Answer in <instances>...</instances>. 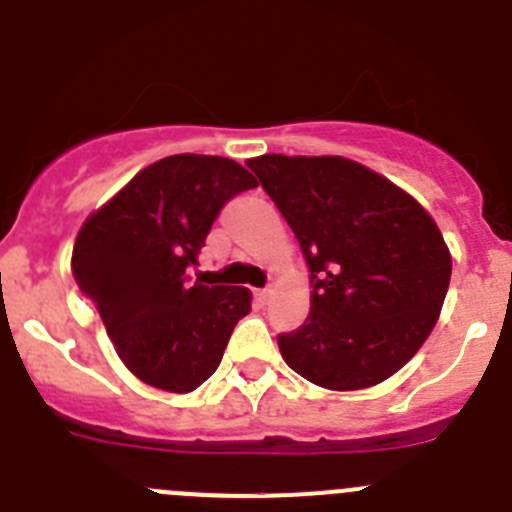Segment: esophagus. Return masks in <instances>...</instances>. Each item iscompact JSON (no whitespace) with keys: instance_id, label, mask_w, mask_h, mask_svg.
<instances>
[{"instance_id":"34e87169","label":"esophagus","mask_w":512,"mask_h":512,"mask_svg":"<svg viewBox=\"0 0 512 512\" xmlns=\"http://www.w3.org/2000/svg\"><path fill=\"white\" fill-rule=\"evenodd\" d=\"M270 295H272L270 288L255 290V300H257V303H260V305H267V300H270Z\"/></svg>"}]
</instances>
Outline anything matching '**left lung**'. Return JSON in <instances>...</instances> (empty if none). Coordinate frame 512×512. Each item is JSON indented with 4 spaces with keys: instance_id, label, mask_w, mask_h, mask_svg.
<instances>
[{
    "instance_id": "8db88e82",
    "label": "left lung",
    "mask_w": 512,
    "mask_h": 512,
    "mask_svg": "<svg viewBox=\"0 0 512 512\" xmlns=\"http://www.w3.org/2000/svg\"><path fill=\"white\" fill-rule=\"evenodd\" d=\"M310 272V313L280 333L285 364L333 391L366 389L419 351L450 288L442 232L417 199L341 156L247 161Z\"/></svg>"
}]
</instances>
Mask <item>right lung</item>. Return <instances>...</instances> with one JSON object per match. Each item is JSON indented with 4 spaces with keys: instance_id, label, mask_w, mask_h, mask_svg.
<instances>
[{
    "instance_id": "right-lung-1",
    "label": "right lung",
    "mask_w": 512,
    "mask_h": 512,
    "mask_svg": "<svg viewBox=\"0 0 512 512\" xmlns=\"http://www.w3.org/2000/svg\"><path fill=\"white\" fill-rule=\"evenodd\" d=\"M257 181L222 156L176 154L138 171L90 214L73 247V275L98 303L123 364L148 386L186 394L217 371L250 313V290L191 283L214 219Z\"/></svg>"
}]
</instances>
